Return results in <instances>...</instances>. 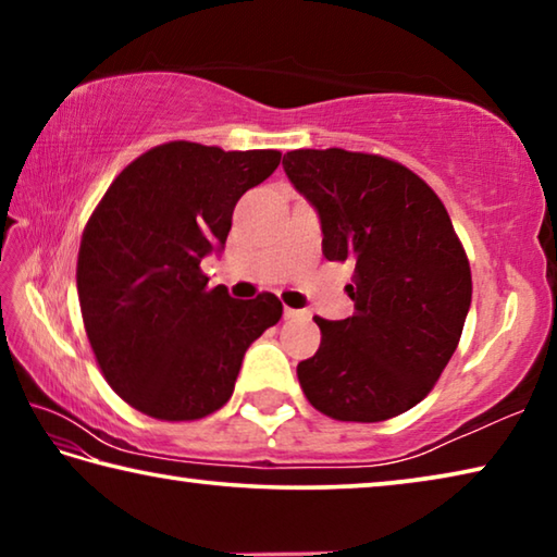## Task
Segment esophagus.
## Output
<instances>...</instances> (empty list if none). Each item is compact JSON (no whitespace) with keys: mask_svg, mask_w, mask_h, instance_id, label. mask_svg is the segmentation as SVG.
Listing matches in <instances>:
<instances>
[{"mask_svg":"<svg viewBox=\"0 0 557 557\" xmlns=\"http://www.w3.org/2000/svg\"><path fill=\"white\" fill-rule=\"evenodd\" d=\"M299 317H307V312H301V309L285 307V319H299Z\"/></svg>","mask_w":557,"mask_h":557,"instance_id":"obj_1","label":"esophagus"}]
</instances>
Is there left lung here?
Listing matches in <instances>:
<instances>
[{"instance_id": "1", "label": "left lung", "mask_w": 557, "mask_h": 557, "mask_svg": "<svg viewBox=\"0 0 557 557\" xmlns=\"http://www.w3.org/2000/svg\"><path fill=\"white\" fill-rule=\"evenodd\" d=\"M314 206L326 260H351L356 312L314 317L319 351L297 366L307 400L344 422H381L432 391L471 305L467 252L437 194L408 166L346 149L282 159Z\"/></svg>"}]
</instances>
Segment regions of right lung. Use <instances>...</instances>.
I'll return each mask as SVG.
<instances>
[{
	"mask_svg": "<svg viewBox=\"0 0 557 557\" xmlns=\"http://www.w3.org/2000/svg\"><path fill=\"white\" fill-rule=\"evenodd\" d=\"M280 157L159 145L122 169L92 211L75 272L83 324L112 391L149 418L223 408L248 346L280 322L275 295L233 299L201 272L223 250L235 203Z\"/></svg>",
	"mask_w": 557,
	"mask_h": 557,
	"instance_id": "right-lung-1",
	"label": "right lung"
}]
</instances>
